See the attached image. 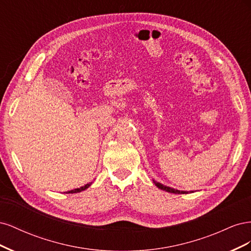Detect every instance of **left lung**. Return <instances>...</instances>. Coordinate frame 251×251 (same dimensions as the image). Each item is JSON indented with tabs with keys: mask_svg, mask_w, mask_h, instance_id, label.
Wrapping results in <instances>:
<instances>
[{
	"mask_svg": "<svg viewBox=\"0 0 251 251\" xmlns=\"http://www.w3.org/2000/svg\"><path fill=\"white\" fill-rule=\"evenodd\" d=\"M155 185L158 187L162 189V191H165V192H169V193H173V194H187V192H184V191H178V189H175V188H172V187H169V186H165L161 183H159V182H156L154 181ZM193 193V192H192Z\"/></svg>",
	"mask_w": 251,
	"mask_h": 251,
	"instance_id": "1",
	"label": "left lung"
}]
</instances>
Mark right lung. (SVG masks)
I'll return each mask as SVG.
<instances>
[{
  "label": "right lung",
  "instance_id": "1",
  "mask_svg": "<svg viewBox=\"0 0 251 251\" xmlns=\"http://www.w3.org/2000/svg\"><path fill=\"white\" fill-rule=\"evenodd\" d=\"M91 184H92V182H90V183H87L86 185H83V186H81V187H79V188H75V189H72V191L67 192V194H74V193L82 192V191H85V189H87Z\"/></svg>",
  "mask_w": 251,
  "mask_h": 251
}]
</instances>
